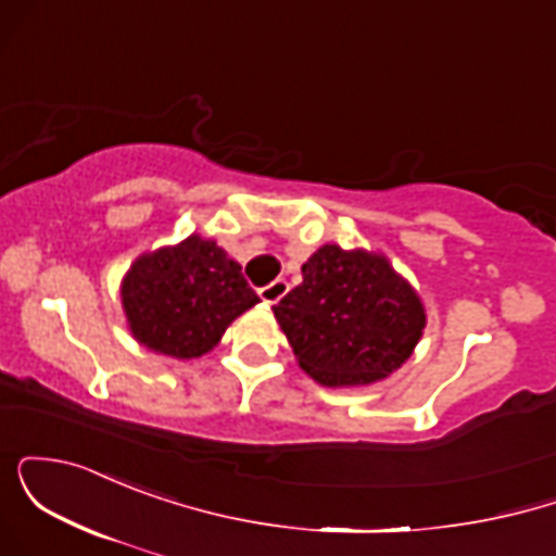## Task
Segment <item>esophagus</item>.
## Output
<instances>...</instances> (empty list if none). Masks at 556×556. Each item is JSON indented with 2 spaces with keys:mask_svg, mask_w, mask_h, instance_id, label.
Listing matches in <instances>:
<instances>
[{
  "mask_svg": "<svg viewBox=\"0 0 556 556\" xmlns=\"http://www.w3.org/2000/svg\"><path fill=\"white\" fill-rule=\"evenodd\" d=\"M287 290H290V285H287L285 279H274L271 285L261 287L258 295H261V300H264V303L274 305V303H279V300H282V298L287 295Z\"/></svg>",
  "mask_w": 556,
  "mask_h": 556,
  "instance_id": "esophagus-1",
  "label": "esophagus"
}]
</instances>
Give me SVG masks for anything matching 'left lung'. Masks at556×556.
I'll return each instance as SVG.
<instances>
[{
	"label": "left lung",
	"mask_w": 556,
	"mask_h": 556,
	"mask_svg": "<svg viewBox=\"0 0 556 556\" xmlns=\"http://www.w3.org/2000/svg\"><path fill=\"white\" fill-rule=\"evenodd\" d=\"M305 374L324 387L387 379L413 355L426 311L384 256L324 245L303 264V282L274 305Z\"/></svg>",
	"instance_id": "obj_1"
}]
</instances>
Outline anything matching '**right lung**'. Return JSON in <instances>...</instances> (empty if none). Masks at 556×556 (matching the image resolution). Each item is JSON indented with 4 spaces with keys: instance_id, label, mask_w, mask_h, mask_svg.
<instances>
[{
    "instance_id": "1",
    "label": "right lung",
    "mask_w": 556,
    "mask_h": 556,
    "mask_svg": "<svg viewBox=\"0 0 556 556\" xmlns=\"http://www.w3.org/2000/svg\"><path fill=\"white\" fill-rule=\"evenodd\" d=\"M256 303L258 295L238 261L201 235L143 253L123 279V308L132 337L180 361L208 353L229 324Z\"/></svg>"
}]
</instances>
